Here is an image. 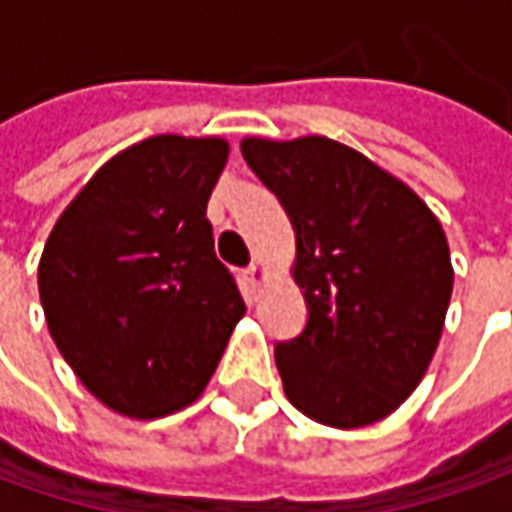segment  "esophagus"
I'll use <instances>...</instances> for the list:
<instances>
[{
  "label": "esophagus",
  "instance_id": "esophagus-1",
  "mask_svg": "<svg viewBox=\"0 0 512 512\" xmlns=\"http://www.w3.org/2000/svg\"><path fill=\"white\" fill-rule=\"evenodd\" d=\"M242 276H245L247 287H250V290H256V287H262V282H265L267 273H265V267L259 265V262H253V265L242 270Z\"/></svg>",
  "mask_w": 512,
  "mask_h": 512
}]
</instances>
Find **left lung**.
Here are the masks:
<instances>
[{"label":"left lung","instance_id":"left-lung-1","mask_svg":"<svg viewBox=\"0 0 512 512\" xmlns=\"http://www.w3.org/2000/svg\"><path fill=\"white\" fill-rule=\"evenodd\" d=\"M242 156L296 230L307 325L276 344L285 396L327 427L379 422L416 390L442 339L453 267L439 219L325 136L245 139Z\"/></svg>","mask_w":512,"mask_h":512}]
</instances>
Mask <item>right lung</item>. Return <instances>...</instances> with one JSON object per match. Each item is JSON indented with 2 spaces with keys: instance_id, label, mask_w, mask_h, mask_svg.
<instances>
[{
  "instance_id": "right-lung-1",
  "label": "right lung",
  "mask_w": 512,
  "mask_h": 512,
  "mask_svg": "<svg viewBox=\"0 0 512 512\" xmlns=\"http://www.w3.org/2000/svg\"><path fill=\"white\" fill-rule=\"evenodd\" d=\"M225 139L150 136L65 207L39 262L53 342L110 410L159 419L199 399L245 302L213 250Z\"/></svg>"
}]
</instances>
